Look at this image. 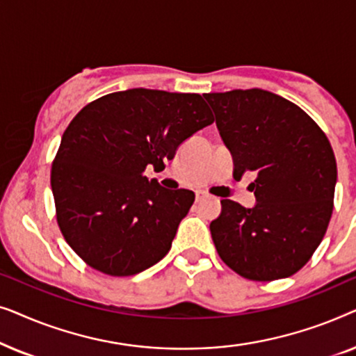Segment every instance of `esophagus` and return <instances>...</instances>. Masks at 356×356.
<instances>
[{
  "instance_id": "34e87169",
  "label": "esophagus",
  "mask_w": 356,
  "mask_h": 356,
  "mask_svg": "<svg viewBox=\"0 0 356 356\" xmlns=\"http://www.w3.org/2000/svg\"><path fill=\"white\" fill-rule=\"evenodd\" d=\"M207 197V194L204 193V191H197L196 193V202H201V201H204V199Z\"/></svg>"
}]
</instances>
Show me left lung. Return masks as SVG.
<instances>
[{
	"label": "left lung",
	"instance_id": "obj_1",
	"mask_svg": "<svg viewBox=\"0 0 356 356\" xmlns=\"http://www.w3.org/2000/svg\"><path fill=\"white\" fill-rule=\"evenodd\" d=\"M233 155V178L254 172L252 209L222 201L211 233L220 259L256 282L285 279L329 227L337 163L324 131L298 105L262 89L204 94Z\"/></svg>",
	"mask_w": 356,
	"mask_h": 356
}]
</instances>
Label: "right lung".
Here are the masks:
<instances>
[{
    "label": "right lung",
    "mask_w": 356,
    "mask_h": 356,
    "mask_svg": "<svg viewBox=\"0 0 356 356\" xmlns=\"http://www.w3.org/2000/svg\"><path fill=\"white\" fill-rule=\"evenodd\" d=\"M213 123L199 94L129 89L87 104L67 126L51 163L56 222L72 251L111 277L139 274L172 248L194 202L189 189L144 177Z\"/></svg>",
    "instance_id": "obj_1"
}]
</instances>
